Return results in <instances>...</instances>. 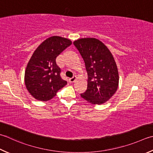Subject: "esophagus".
Instances as JSON below:
<instances>
[{
	"instance_id": "obj_1",
	"label": "esophagus",
	"mask_w": 153,
	"mask_h": 153,
	"mask_svg": "<svg viewBox=\"0 0 153 153\" xmlns=\"http://www.w3.org/2000/svg\"><path fill=\"white\" fill-rule=\"evenodd\" d=\"M76 79H77V77L76 76H74L72 77H71V78L70 79V83H74L75 81H76Z\"/></svg>"
}]
</instances>
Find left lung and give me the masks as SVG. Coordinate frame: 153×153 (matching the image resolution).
<instances>
[{
    "instance_id": "left-lung-1",
    "label": "left lung",
    "mask_w": 153,
    "mask_h": 153,
    "mask_svg": "<svg viewBox=\"0 0 153 153\" xmlns=\"http://www.w3.org/2000/svg\"><path fill=\"white\" fill-rule=\"evenodd\" d=\"M85 62L88 75V88L81 97L91 104H103L115 94L119 73L114 58L107 46L94 38L74 42Z\"/></svg>"
}]
</instances>
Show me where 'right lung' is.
<instances>
[{"label": "right lung", "instance_id": "obj_1", "mask_svg": "<svg viewBox=\"0 0 153 153\" xmlns=\"http://www.w3.org/2000/svg\"><path fill=\"white\" fill-rule=\"evenodd\" d=\"M71 44L69 39L53 36L45 40L33 53L26 68L25 82L36 100L48 101L67 84L60 76L56 59Z\"/></svg>", "mask_w": 153, "mask_h": 153}]
</instances>
